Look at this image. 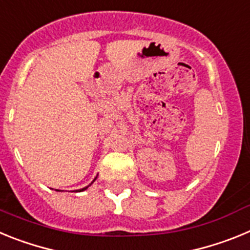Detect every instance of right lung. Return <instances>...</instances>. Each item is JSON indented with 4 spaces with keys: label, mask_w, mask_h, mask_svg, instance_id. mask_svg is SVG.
Here are the masks:
<instances>
[{
    "label": "right lung",
    "mask_w": 250,
    "mask_h": 250,
    "mask_svg": "<svg viewBox=\"0 0 250 250\" xmlns=\"http://www.w3.org/2000/svg\"><path fill=\"white\" fill-rule=\"evenodd\" d=\"M95 180H96V178L94 179V182H95ZM91 184H92V183H91ZM91 184H90V185H91ZM90 185H87V187H85V188H83V189H80V191H83V190H86V189H87V188H89Z\"/></svg>",
    "instance_id": "1"
}]
</instances>
